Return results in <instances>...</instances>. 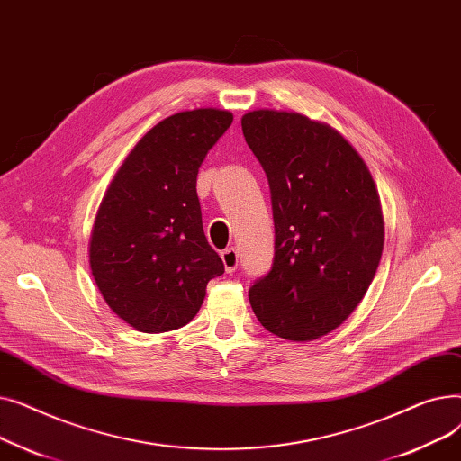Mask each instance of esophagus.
<instances>
[{
    "mask_svg": "<svg viewBox=\"0 0 461 461\" xmlns=\"http://www.w3.org/2000/svg\"><path fill=\"white\" fill-rule=\"evenodd\" d=\"M222 263L228 273H235L237 265H239V252L235 249H226L222 254Z\"/></svg>",
    "mask_w": 461,
    "mask_h": 461,
    "instance_id": "obj_1",
    "label": "esophagus"
}]
</instances>
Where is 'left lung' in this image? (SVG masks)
I'll use <instances>...</instances> for the list:
<instances>
[{
    "label": "left lung",
    "instance_id": "left-lung-1",
    "mask_svg": "<svg viewBox=\"0 0 461 461\" xmlns=\"http://www.w3.org/2000/svg\"><path fill=\"white\" fill-rule=\"evenodd\" d=\"M271 188L273 267L249 292L269 332L316 340L342 325L375 276L383 212L375 183L353 145L295 112L254 110L240 119Z\"/></svg>",
    "mask_w": 461,
    "mask_h": 461
}]
</instances>
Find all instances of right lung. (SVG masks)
Returning a JSON list of instances; mask_svg holds the SVG:
<instances>
[{
	"label": "right lung",
	"instance_id": "right-lung-1",
	"mask_svg": "<svg viewBox=\"0 0 461 461\" xmlns=\"http://www.w3.org/2000/svg\"><path fill=\"white\" fill-rule=\"evenodd\" d=\"M228 110L166 117L117 169L91 231L89 265L108 306L141 332L196 316L224 263L203 233L198 169L231 125Z\"/></svg>",
	"mask_w": 461,
	"mask_h": 461
}]
</instances>
